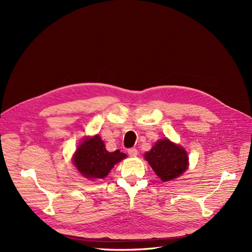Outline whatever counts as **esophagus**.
<instances>
[{"label": "esophagus", "mask_w": 252, "mask_h": 252, "mask_svg": "<svg viewBox=\"0 0 252 252\" xmlns=\"http://www.w3.org/2000/svg\"><path fill=\"white\" fill-rule=\"evenodd\" d=\"M128 154H129V156L130 157H136L138 156V154H139V151H138V149L136 148H129L128 149Z\"/></svg>", "instance_id": "34e87169"}]
</instances>
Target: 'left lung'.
<instances>
[{"mask_svg":"<svg viewBox=\"0 0 252 252\" xmlns=\"http://www.w3.org/2000/svg\"><path fill=\"white\" fill-rule=\"evenodd\" d=\"M145 158L163 182L180 177L188 166L187 152L168 139L158 141Z\"/></svg>","mask_w":252,"mask_h":252,"instance_id":"left-lung-1","label":"left lung"}]
</instances>
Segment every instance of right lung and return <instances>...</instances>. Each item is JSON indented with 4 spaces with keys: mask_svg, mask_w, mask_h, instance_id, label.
<instances>
[{
    "mask_svg": "<svg viewBox=\"0 0 252 252\" xmlns=\"http://www.w3.org/2000/svg\"><path fill=\"white\" fill-rule=\"evenodd\" d=\"M126 158V155L116 150H106L105 144L98 135L84 140L73 158L74 166L88 179H104L114 164Z\"/></svg>",
    "mask_w": 252,
    "mask_h": 252,
    "instance_id": "right-lung-1",
    "label": "right lung"
}]
</instances>
